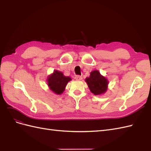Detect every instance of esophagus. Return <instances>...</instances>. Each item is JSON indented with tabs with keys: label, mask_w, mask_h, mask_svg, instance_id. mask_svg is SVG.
<instances>
[{
	"label": "esophagus",
	"mask_w": 151,
	"mask_h": 151,
	"mask_svg": "<svg viewBox=\"0 0 151 151\" xmlns=\"http://www.w3.org/2000/svg\"><path fill=\"white\" fill-rule=\"evenodd\" d=\"M75 79L76 80H82V77L81 76H79V75H77L75 76Z\"/></svg>",
	"instance_id": "34e87169"
}]
</instances>
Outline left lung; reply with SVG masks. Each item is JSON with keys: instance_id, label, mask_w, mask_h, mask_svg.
<instances>
[{"instance_id": "8db88e82", "label": "left lung", "mask_w": 151, "mask_h": 151, "mask_svg": "<svg viewBox=\"0 0 151 151\" xmlns=\"http://www.w3.org/2000/svg\"><path fill=\"white\" fill-rule=\"evenodd\" d=\"M86 82L90 91L94 95H100L106 93L108 89V80L100 74L98 70H94L90 73L89 77H87Z\"/></svg>"}]
</instances>
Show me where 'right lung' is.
Returning <instances> with one entry per match:
<instances>
[{
  "label": "right lung",
  "instance_id": "right-lung-1",
  "mask_svg": "<svg viewBox=\"0 0 151 151\" xmlns=\"http://www.w3.org/2000/svg\"><path fill=\"white\" fill-rule=\"evenodd\" d=\"M69 76H65L63 73L58 70H55L53 73L47 78V83L49 88L57 94H61L64 91L68 83L71 81Z\"/></svg>",
  "mask_w": 151,
  "mask_h": 151
}]
</instances>
